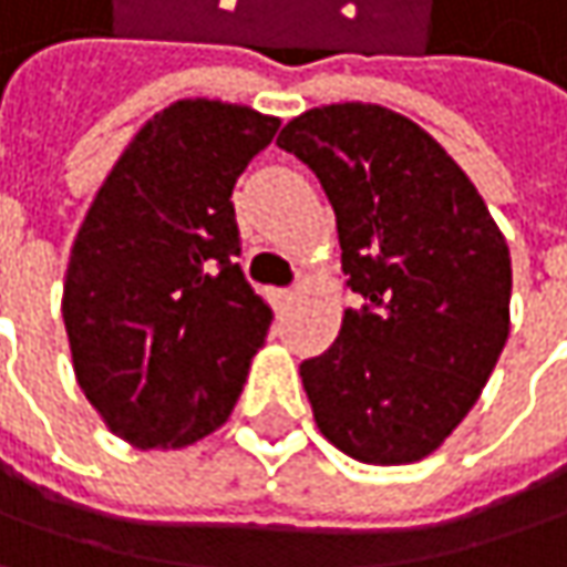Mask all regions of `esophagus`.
Returning <instances> with one entry per match:
<instances>
[{
	"instance_id": "obj_1",
	"label": "esophagus",
	"mask_w": 567,
	"mask_h": 567,
	"mask_svg": "<svg viewBox=\"0 0 567 567\" xmlns=\"http://www.w3.org/2000/svg\"><path fill=\"white\" fill-rule=\"evenodd\" d=\"M291 298H295V288H276V291H272V301H276V308L291 305Z\"/></svg>"
}]
</instances>
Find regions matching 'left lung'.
Instances as JSON below:
<instances>
[{
	"label": "left lung",
	"mask_w": 567,
	"mask_h": 567,
	"mask_svg": "<svg viewBox=\"0 0 567 567\" xmlns=\"http://www.w3.org/2000/svg\"><path fill=\"white\" fill-rule=\"evenodd\" d=\"M276 144L320 179L362 295L333 347L301 362L317 426L359 462H416L472 411L507 343V240L450 153L382 105L311 109Z\"/></svg>",
	"instance_id": "1"
}]
</instances>
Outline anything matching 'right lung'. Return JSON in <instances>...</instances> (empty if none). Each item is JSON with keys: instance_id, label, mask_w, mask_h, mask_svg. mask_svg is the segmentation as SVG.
<instances>
[{"instance_id": "obj_1", "label": "right lung", "mask_w": 567, "mask_h": 567, "mask_svg": "<svg viewBox=\"0 0 567 567\" xmlns=\"http://www.w3.org/2000/svg\"><path fill=\"white\" fill-rule=\"evenodd\" d=\"M279 117L208 99L153 115L99 188L66 266L76 382L141 450H179L237 404L272 308L237 256L234 185Z\"/></svg>"}]
</instances>
